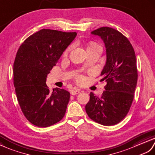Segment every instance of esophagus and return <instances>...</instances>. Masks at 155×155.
Masks as SVG:
<instances>
[{
	"label": "esophagus",
	"mask_w": 155,
	"mask_h": 155,
	"mask_svg": "<svg viewBox=\"0 0 155 155\" xmlns=\"http://www.w3.org/2000/svg\"><path fill=\"white\" fill-rule=\"evenodd\" d=\"M79 93H80V89H79L78 88H74V89H72L71 91V94L72 95H75L76 94H78Z\"/></svg>",
	"instance_id": "esophagus-1"
}]
</instances>
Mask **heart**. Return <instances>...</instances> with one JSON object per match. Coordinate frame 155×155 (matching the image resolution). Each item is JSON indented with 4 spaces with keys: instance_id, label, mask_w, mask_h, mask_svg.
<instances>
[{
    "instance_id": "obj_1",
    "label": "heart",
    "mask_w": 155,
    "mask_h": 155,
    "mask_svg": "<svg viewBox=\"0 0 155 155\" xmlns=\"http://www.w3.org/2000/svg\"><path fill=\"white\" fill-rule=\"evenodd\" d=\"M98 46V45H97V44H95V43H91L90 44H89V46H87V49H89V48H93V47H94V46ZM69 50H70V48L67 49V50H66V51H65V53H64V55H65V56H66V55L68 54Z\"/></svg>"
}]
</instances>
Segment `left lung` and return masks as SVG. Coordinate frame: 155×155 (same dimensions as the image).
I'll return each instance as SVG.
<instances>
[{
	"label": "left lung",
	"mask_w": 155,
	"mask_h": 155,
	"mask_svg": "<svg viewBox=\"0 0 155 155\" xmlns=\"http://www.w3.org/2000/svg\"><path fill=\"white\" fill-rule=\"evenodd\" d=\"M91 34L105 44L106 62L101 76L107 85L101 97L90 93L85 111L93 121L113 125L125 118L133 100L138 78L135 53L129 40L115 29L101 27Z\"/></svg>",
	"instance_id": "obj_1"
}]
</instances>
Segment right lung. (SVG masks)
<instances>
[{
  "label": "right lung",
  "mask_w": 155,
  "mask_h": 155,
  "mask_svg": "<svg viewBox=\"0 0 155 155\" xmlns=\"http://www.w3.org/2000/svg\"><path fill=\"white\" fill-rule=\"evenodd\" d=\"M76 32L42 29L26 38L14 63V85L26 118L32 124L47 127L65 115L70 92L56 88L50 92L47 75L72 42Z\"/></svg>",
  "instance_id": "right-lung-1"
}]
</instances>
